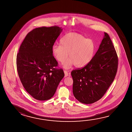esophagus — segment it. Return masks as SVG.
I'll use <instances>...</instances> for the list:
<instances>
[{
  "mask_svg": "<svg viewBox=\"0 0 132 132\" xmlns=\"http://www.w3.org/2000/svg\"><path fill=\"white\" fill-rule=\"evenodd\" d=\"M64 77H67V76H69V73H68V72L67 71H66V70H64Z\"/></svg>",
  "mask_w": 132,
  "mask_h": 132,
  "instance_id": "obj_1",
  "label": "esophagus"
}]
</instances>
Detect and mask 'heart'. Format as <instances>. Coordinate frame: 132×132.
I'll use <instances>...</instances> for the list:
<instances>
[{
    "mask_svg": "<svg viewBox=\"0 0 132 132\" xmlns=\"http://www.w3.org/2000/svg\"><path fill=\"white\" fill-rule=\"evenodd\" d=\"M60 45H54L52 52L56 59L64 63L65 69H69L73 65L77 68H82L88 65L92 60L95 51L94 41L87 39L77 33L66 34L60 40Z\"/></svg>",
    "mask_w": 132,
    "mask_h": 132,
    "instance_id": "1",
    "label": "heart"
}]
</instances>
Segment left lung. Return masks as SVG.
Listing matches in <instances>:
<instances>
[{
  "label": "left lung",
  "instance_id": "left-lung-1",
  "mask_svg": "<svg viewBox=\"0 0 132 132\" xmlns=\"http://www.w3.org/2000/svg\"><path fill=\"white\" fill-rule=\"evenodd\" d=\"M118 56L109 35L104 32L99 49L88 65L71 72L73 93L79 102L91 104L102 98L115 78Z\"/></svg>",
  "mask_w": 132,
  "mask_h": 132
}]
</instances>
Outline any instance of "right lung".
Listing matches in <instances>:
<instances>
[{
    "label": "right lung",
    "instance_id": "obj_1",
    "mask_svg": "<svg viewBox=\"0 0 132 132\" xmlns=\"http://www.w3.org/2000/svg\"><path fill=\"white\" fill-rule=\"evenodd\" d=\"M63 29L58 26L36 28L28 33L16 56L19 78L26 91L35 99L45 101L56 92L64 76L52 48Z\"/></svg>",
    "mask_w": 132,
    "mask_h": 132
}]
</instances>
